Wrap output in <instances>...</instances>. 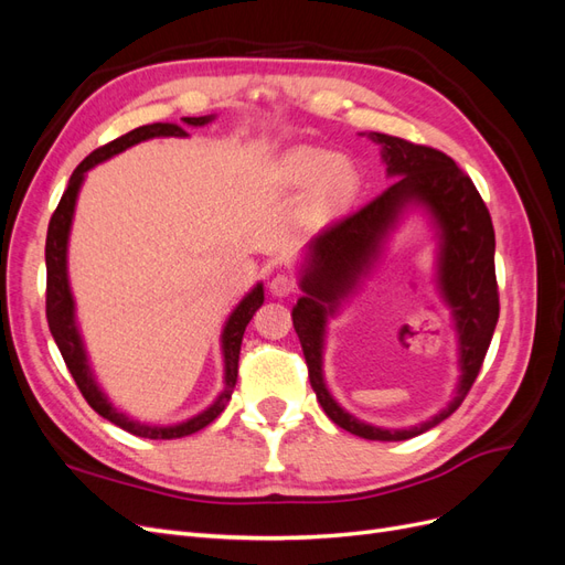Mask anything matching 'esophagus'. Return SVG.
Here are the masks:
<instances>
[{
  "instance_id": "1",
  "label": "esophagus",
  "mask_w": 565,
  "mask_h": 565,
  "mask_svg": "<svg viewBox=\"0 0 565 565\" xmlns=\"http://www.w3.org/2000/svg\"><path fill=\"white\" fill-rule=\"evenodd\" d=\"M270 295L276 297H289L297 289V280L292 276H287V273H278V276L270 278Z\"/></svg>"
}]
</instances>
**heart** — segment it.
<instances>
[{
    "label": "heart",
    "mask_w": 565,
    "mask_h": 565,
    "mask_svg": "<svg viewBox=\"0 0 565 565\" xmlns=\"http://www.w3.org/2000/svg\"><path fill=\"white\" fill-rule=\"evenodd\" d=\"M276 183L285 191L311 188L313 204L322 212L347 207L361 188V174L344 156L322 148H295L276 164Z\"/></svg>",
    "instance_id": "heart-1"
}]
</instances>
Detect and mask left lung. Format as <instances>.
<instances>
[{
	"label": "left lung",
	"mask_w": 565,
	"mask_h": 565,
	"mask_svg": "<svg viewBox=\"0 0 565 565\" xmlns=\"http://www.w3.org/2000/svg\"><path fill=\"white\" fill-rule=\"evenodd\" d=\"M382 143L386 172L396 177L388 188L355 212L324 226L309 245V268L301 280L306 297L292 311L316 398L337 426L367 440H407L448 419L467 398L483 367L494 324L500 318V292L494 278V228L481 193L452 158L436 148L372 134ZM409 199L426 203L444 233L441 288L460 332L462 382L456 401L440 416L415 430L388 433L358 423L344 414L321 382V334L338 299L352 288L379 250V243Z\"/></svg>",
	"instance_id": "8db88e82"
}]
</instances>
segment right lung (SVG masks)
Instances as JSON below:
<instances>
[{
  "label": "right lung",
  "instance_id": "right-lung-1",
  "mask_svg": "<svg viewBox=\"0 0 565 565\" xmlns=\"http://www.w3.org/2000/svg\"><path fill=\"white\" fill-rule=\"evenodd\" d=\"M212 117H183L185 125H193V127H202L207 125ZM152 136H185V131L179 125H146L139 129H131L129 134L119 136V139L96 148L94 152H89L87 158H84L77 169L71 177V183H67L65 193L58 202L56 212L51 214L49 221V231H46V322H49V330L54 334L56 347L63 355V361L71 370L73 380L79 388V393L84 396L96 413L100 417H106L108 422H113L119 429H125L134 436H141V438H183V436H191L204 426L212 424L221 413H224L231 396H233V388L237 382V361H241V344H243V334L247 322L252 320V316L256 313V309L264 303V287L256 285L252 292L237 303V309L231 313L228 322H226V330H224V361H226V386L224 391L218 393V398L214 401V405H210L204 413H200L198 417L181 422L177 426H148L141 422H131L129 417L119 415L117 409L106 401L104 393L98 391L94 377H92V370L87 363V355H84L82 349V339L77 334L75 328V313H73V297H71V287H67V273H65V247H67V233H71V221H73V212H75V200H77V191H79V183L84 179V172L92 169L94 164L104 162L117 152L127 150L129 146L152 139Z\"/></svg>",
  "mask_w": 565,
  "mask_h": 565
}]
</instances>
